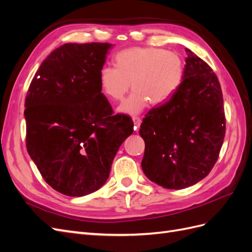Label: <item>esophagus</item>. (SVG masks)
<instances>
[{
	"instance_id": "obj_1",
	"label": "esophagus",
	"mask_w": 252,
	"mask_h": 252,
	"mask_svg": "<svg viewBox=\"0 0 252 252\" xmlns=\"http://www.w3.org/2000/svg\"><path fill=\"white\" fill-rule=\"evenodd\" d=\"M132 121H133V124H134V129H135V130H138V129H139L140 126H141L142 119L139 118V117H133V118H132Z\"/></svg>"
}]
</instances>
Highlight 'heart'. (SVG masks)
<instances>
[{
	"instance_id": "heart-1",
	"label": "heart",
	"mask_w": 252,
	"mask_h": 252,
	"mask_svg": "<svg viewBox=\"0 0 252 252\" xmlns=\"http://www.w3.org/2000/svg\"><path fill=\"white\" fill-rule=\"evenodd\" d=\"M113 67H104L98 75L102 94L112 102L124 98L119 111L136 114L147 107L168 102L184 79V63L177 52L158 47H130L119 51Z\"/></svg>"
}]
</instances>
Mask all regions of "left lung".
<instances>
[{"label":"left lung","mask_w":252,"mask_h":252,"mask_svg":"<svg viewBox=\"0 0 252 252\" xmlns=\"http://www.w3.org/2000/svg\"><path fill=\"white\" fill-rule=\"evenodd\" d=\"M184 79L168 102L143 119L142 168L167 189H183L207 177L217 163L226 131L223 94L217 74L186 48Z\"/></svg>","instance_id":"obj_1"}]
</instances>
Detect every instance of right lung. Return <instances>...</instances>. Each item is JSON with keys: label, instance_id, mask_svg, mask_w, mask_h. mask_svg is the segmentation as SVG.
Wrapping results in <instances>:
<instances>
[{"label": "right lung", "instance_id": "right-lung-1", "mask_svg": "<svg viewBox=\"0 0 252 252\" xmlns=\"http://www.w3.org/2000/svg\"><path fill=\"white\" fill-rule=\"evenodd\" d=\"M111 45H62L44 60L28 88L27 151L44 181L68 196L101 188L133 131L131 119L113 114L98 85Z\"/></svg>", "mask_w": 252, "mask_h": 252}]
</instances>
